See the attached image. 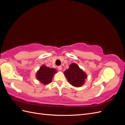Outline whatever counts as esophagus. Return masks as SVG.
<instances>
[{
	"mask_svg": "<svg viewBox=\"0 0 125 125\" xmlns=\"http://www.w3.org/2000/svg\"><path fill=\"white\" fill-rule=\"evenodd\" d=\"M58 70H62V66H58Z\"/></svg>",
	"mask_w": 125,
	"mask_h": 125,
	"instance_id": "34e87169",
	"label": "esophagus"
}]
</instances>
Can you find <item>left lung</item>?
<instances>
[{"label": "left lung", "mask_w": 125, "mask_h": 125, "mask_svg": "<svg viewBox=\"0 0 125 125\" xmlns=\"http://www.w3.org/2000/svg\"><path fill=\"white\" fill-rule=\"evenodd\" d=\"M69 83L75 87H80L84 83L87 75L76 63H73L64 72Z\"/></svg>", "instance_id": "left-lung-1"}]
</instances>
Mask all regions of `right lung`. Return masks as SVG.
Here are the masks:
<instances>
[{
	"mask_svg": "<svg viewBox=\"0 0 125 125\" xmlns=\"http://www.w3.org/2000/svg\"><path fill=\"white\" fill-rule=\"evenodd\" d=\"M57 73V70L54 68L42 65L36 74V79L43 84H48L52 82L54 74Z\"/></svg>",
	"mask_w": 125,
	"mask_h": 125,
	"instance_id": "add662e5",
	"label": "right lung"
}]
</instances>
